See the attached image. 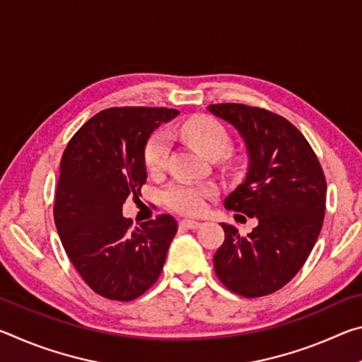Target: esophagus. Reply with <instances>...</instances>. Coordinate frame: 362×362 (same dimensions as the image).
I'll use <instances>...</instances> for the list:
<instances>
[{
  "label": "esophagus",
  "instance_id": "34e87169",
  "mask_svg": "<svg viewBox=\"0 0 362 362\" xmlns=\"http://www.w3.org/2000/svg\"><path fill=\"white\" fill-rule=\"evenodd\" d=\"M180 225H182V226H185V228L194 230V228H199V226H201V222H198V220H188V218H183V220H180Z\"/></svg>",
  "mask_w": 362,
  "mask_h": 362
}]
</instances>
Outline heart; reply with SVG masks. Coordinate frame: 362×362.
I'll use <instances>...</instances> for the list:
<instances>
[{
  "instance_id": "heart-1",
  "label": "heart",
  "mask_w": 362,
  "mask_h": 362,
  "mask_svg": "<svg viewBox=\"0 0 362 362\" xmlns=\"http://www.w3.org/2000/svg\"><path fill=\"white\" fill-rule=\"evenodd\" d=\"M177 134L196 150L209 158H222L231 150V134L222 121L209 115H194L177 126ZM170 151L169 134L158 131L144 148V163L150 174H161L168 166ZM216 193L214 185L189 180H175L164 189V203L180 214L194 216L204 209L206 199Z\"/></svg>"
}]
</instances>
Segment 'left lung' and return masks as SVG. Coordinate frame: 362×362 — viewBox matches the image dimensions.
Instances as JSON below:
<instances>
[{
    "label": "left lung",
    "mask_w": 362,
    "mask_h": 362,
    "mask_svg": "<svg viewBox=\"0 0 362 362\" xmlns=\"http://www.w3.org/2000/svg\"><path fill=\"white\" fill-rule=\"evenodd\" d=\"M209 112L231 122L249 151L246 180L225 207L259 220L244 236L222 223L225 241L214 268L238 296H269L296 276L315 247L326 216V175L308 140L283 116L243 103H216Z\"/></svg>",
    "instance_id": "obj_1"
}]
</instances>
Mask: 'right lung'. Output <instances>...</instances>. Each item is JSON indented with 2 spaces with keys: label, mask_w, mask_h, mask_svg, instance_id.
Here are the masks:
<instances>
[{
  "label": "right lung",
  "mask_w": 362,
  "mask_h": 362,
  "mask_svg": "<svg viewBox=\"0 0 362 362\" xmlns=\"http://www.w3.org/2000/svg\"><path fill=\"white\" fill-rule=\"evenodd\" d=\"M177 115L174 108L103 110L79 127L62 155L54 222L79 276L108 300L140 297L166 262L175 218L161 214L132 228L121 212L146 182L144 148L150 134Z\"/></svg>",
  "instance_id": "1"
}]
</instances>
